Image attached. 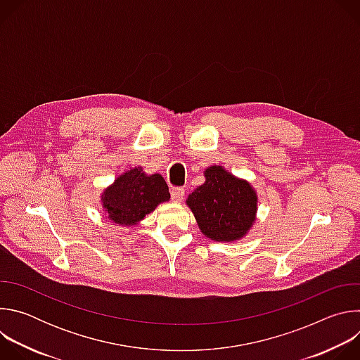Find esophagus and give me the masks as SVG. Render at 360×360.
I'll list each match as a JSON object with an SVG mask.
<instances>
[{
    "mask_svg": "<svg viewBox=\"0 0 360 360\" xmlns=\"http://www.w3.org/2000/svg\"><path fill=\"white\" fill-rule=\"evenodd\" d=\"M184 195H185L184 188H172L171 191V198L174 202H181L184 199Z\"/></svg>",
    "mask_w": 360,
    "mask_h": 360,
    "instance_id": "34e87169",
    "label": "esophagus"
}]
</instances>
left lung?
Wrapping results in <instances>:
<instances>
[{
	"instance_id": "8db88e82",
	"label": "left lung",
	"mask_w": 360,
	"mask_h": 360,
	"mask_svg": "<svg viewBox=\"0 0 360 360\" xmlns=\"http://www.w3.org/2000/svg\"><path fill=\"white\" fill-rule=\"evenodd\" d=\"M186 203L205 236L231 242L250 229L258 198L249 182L214 165L205 171V182L189 193Z\"/></svg>"
}]
</instances>
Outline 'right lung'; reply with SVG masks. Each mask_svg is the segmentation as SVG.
Listing matches in <instances>:
<instances>
[{
  "label": "right lung",
  "instance_id": "add662e5",
  "mask_svg": "<svg viewBox=\"0 0 360 360\" xmlns=\"http://www.w3.org/2000/svg\"><path fill=\"white\" fill-rule=\"evenodd\" d=\"M171 198L160 174L145 175L141 168L127 171L102 193V207L118 225H134Z\"/></svg>",
  "mask_w": 360,
  "mask_h": 360
}]
</instances>
